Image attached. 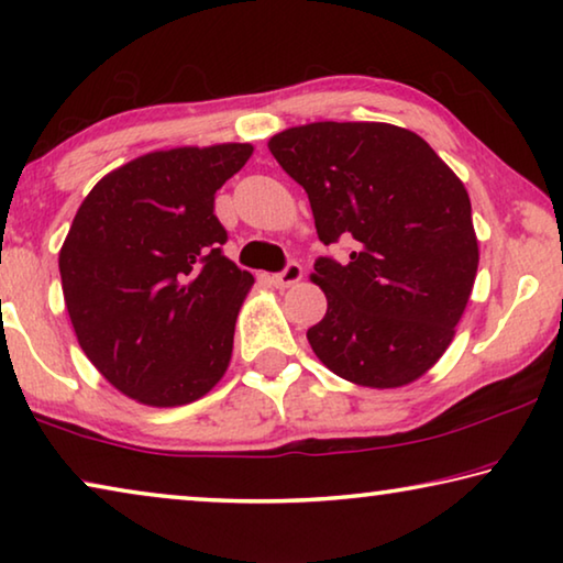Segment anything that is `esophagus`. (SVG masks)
<instances>
[{"mask_svg":"<svg viewBox=\"0 0 563 563\" xmlns=\"http://www.w3.org/2000/svg\"><path fill=\"white\" fill-rule=\"evenodd\" d=\"M300 278H302L300 265L298 263H288L280 273H275L271 280H273L275 288H290V285H295Z\"/></svg>","mask_w":563,"mask_h":563,"instance_id":"esophagus-1","label":"esophagus"}]
</instances>
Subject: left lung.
Listing matches in <instances>:
<instances>
[{"mask_svg": "<svg viewBox=\"0 0 563 563\" xmlns=\"http://www.w3.org/2000/svg\"><path fill=\"white\" fill-rule=\"evenodd\" d=\"M305 188L325 245L357 241L312 283L328 312L308 330L322 365L360 387L415 383L444 355L479 265L470 194L415 131L379 121H318L268 141Z\"/></svg>", "mask_w": 563, "mask_h": 563, "instance_id": "1", "label": "left lung"}]
</instances>
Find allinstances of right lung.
I'll return each mask as SVG.
<instances>
[{
	"mask_svg": "<svg viewBox=\"0 0 563 563\" xmlns=\"http://www.w3.org/2000/svg\"><path fill=\"white\" fill-rule=\"evenodd\" d=\"M251 154L154 151L103 176L74 216L59 273L76 340L141 405L196 402L225 375L253 275L223 255L213 201Z\"/></svg>",
	"mask_w": 563,
	"mask_h": 563,
	"instance_id": "add662e5",
	"label": "right lung"
}]
</instances>
